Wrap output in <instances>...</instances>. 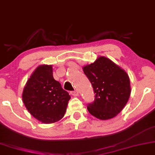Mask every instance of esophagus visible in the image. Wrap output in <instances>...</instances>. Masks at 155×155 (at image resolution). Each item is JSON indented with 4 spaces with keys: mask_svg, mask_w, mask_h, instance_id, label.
Wrapping results in <instances>:
<instances>
[{
    "mask_svg": "<svg viewBox=\"0 0 155 155\" xmlns=\"http://www.w3.org/2000/svg\"><path fill=\"white\" fill-rule=\"evenodd\" d=\"M71 94H72L73 96H78L79 95V92H78L77 90H75V91H72V92H71Z\"/></svg>",
    "mask_w": 155,
    "mask_h": 155,
    "instance_id": "esophagus-1",
    "label": "esophagus"
}]
</instances>
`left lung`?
Here are the masks:
<instances>
[{
  "mask_svg": "<svg viewBox=\"0 0 155 155\" xmlns=\"http://www.w3.org/2000/svg\"><path fill=\"white\" fill-rule=\"evenodd\" d=\"M82 69L95 93L93 103L87 106L89 113L100 120L114 118L124 109L131 95L127 73L105 56H99Z\"/></svg>",
  "mask_w": 155,
  "mask_h": 155,
  "instance_id": "left-lung-1",
  "label": "left lung"
}]
</instances>
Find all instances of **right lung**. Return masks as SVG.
Segmentation results:
<instances>
[{"label":"right lung","mask_w":155,"mask_h":155,"mask_svg":"<svg viewBox=\"0 0 155 155\" xmlns=\"http://www.w3.org/2000/svg\"><path fill=\"white\" fill-rule=\"evenodd\" d=\"M71 99L54 79L52 65H40L27 80L22 100L29 113L43 124H53L64 116Z\"/></svg>","instance_id":"1"}]
</instances>
